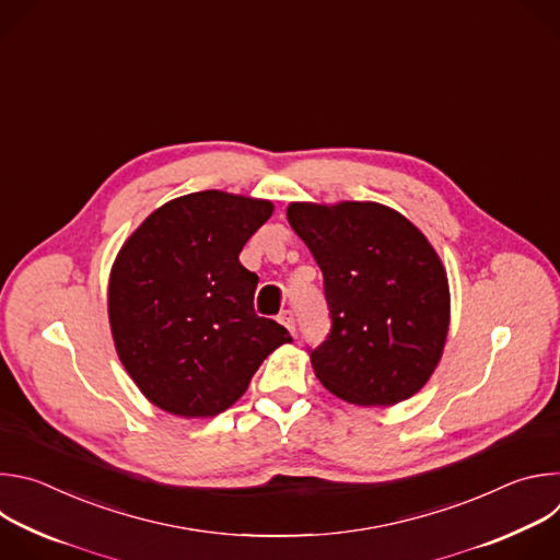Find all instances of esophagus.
I'll use <instances>...</instances> for the list:
<instances>
[{
	"label": "esophagus",
	"instance_id": "1",
	"mask_svg": "<svg viewBox=\"0 0 560 560\" xmlns=\"http://www.w3.org/2000/svg\"><path fill=\"white\" fill-rule=\"evenodd\" d=\"M277 318H279L281 326H285L294 335V314H292V310H283Z\"/></svg>",
	"mask_w": 560,
	"mask_h": 560
}]
</instances>
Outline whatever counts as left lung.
<instances>
[{
	"instance_id": "obj_1",
	"label": "left lung",
	"mask_w": 560,
	"mask_h": 560,
	"mask_svg": "<svg viewBox=\"0 0 560 560\" xmlns=\"http://www.w3.org/2000/svg\"><path fill=\"white\" fill-rule=\"evenodd\" d=\"M324 272L332 328L310 350L316 378L354 406H394L436 370L450 328L445 268L425 234L374 201L290 203Z\"/></svg>"
}]
</instances>
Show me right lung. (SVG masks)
I'll return each instance as SVG.
<instances>
[{
	"label": "right lung",
	"mask_w": 560,
	"mask_h": 560,
	"mask_svg": "<svg viewBox=\"0 0 560 560\" xmlns=\"http://www.w3.org/2000/svg\"><path fill=\"white\" fill-rule=\"evenodd\" d=\"M272 210L266 199L203 190L156 208L126 238L110 270V330L152 406L217 417L244 396L264 359L292 341L255 312L259 277L238 261Z\"/></svg>",
	"instance_id": "right-lung-1"
}]
</instances>
